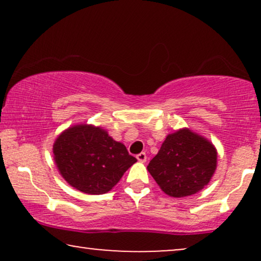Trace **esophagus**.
<instances>
[{
	"label": "esophagus",
	"instance_id": "34e87169",
	"mask_svg": "<svg viewBox=\"0 0 261 261\" xmlns=\"http://www.w3.org/2000/svg\"><path fill=\"white\" fill-rule=\"evenodd\" d=\"M137 159L140 163H146V160H147V155H146L145 152H141V153H139V154L137 155Z\"/></svg>",
	"mask_w": 261,
	"mask_h": 261
}]
</instances>
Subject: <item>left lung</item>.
Masks as SVG:
<instances>
[{
  "label": "left lung",
  "instance_id": "obj_1",
  "mask_svg": "<svg viewBox=\"0 0 261 261\" xmlns=\"http://www.w3.org/2000/svg\"><path fill=\"white\" fill-rule=\"evenodd\" d=\"M213 144L190 129L169 134L147 170L166 195L185 197L209 183L216 170Z\"/></svg>",
  "mask_w": 261,
  "mask_h": 261
}]
</instances>
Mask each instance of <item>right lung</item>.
<instances>
[{"label": "right lung", "instance_id": "right-lung-1", "mask_svg": "<svg viewBox=\"0 0 261 261\" xmlns=\"http://www.w3.org/2000/svg\"><path fill=\"white\" fill-rule=\"evenodd\" d=\"M53 154L64 179L84 194L102 195L119 183L137 163L126 146L99 127L78 124L62 133L53 145Z\"/></svg>", "mask_w": 261, "mask_h": 261}]
</instances>
